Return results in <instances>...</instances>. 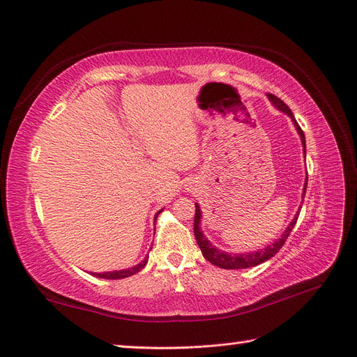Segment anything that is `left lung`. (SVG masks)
Segmentation results:
<instances>
[{
  "label": "left lung",
  "instance_id": "1",
  "mask_svg": "<svg viewBox=\"0 0 357 357\" xmlns=\"http://www.w3.org/2000/svg\"><path fill=\"white\" fill-rule=\"evenodd\" d=\"M268 100L273 102V105L275 107V109H278L280 112L286 113L290 119L291 122H294L296 131L301 137V142H302V146H304V155H305V135L304 132H302L301 126L298 125L296 119L294 116V113L290 112V109L287 107V104H284L282 100L278 98V96L273 95V93H266ZM307 181H308V177H307ZM307 181H305V186H304V197H305V190H307ZM195 222H193V234H195V238H197V243L201 248L202 252V256L207 259L208 262H211L213 265L219 266V268H223V269H244V268H250V266H256L259 264H264L265 261H268V259H271L273 256H275L278 253L280 248L283 247V244L286 243L287 236L290 235L291 229H294V226L296 225V220H298V215H299V211L295 214L294 220H291L289 223V226L286 228V231L283 232L282 238H278L277 241H274L271 245H268L265 248H262V250H257V252H250V253H228V252H223V250H219L218 247L213 245L207 238H205V235L202 234L201 231V208L199 205L195 204Z\"/></svg>",
  "mask_w": 357,
  "mask_h": 357
}]
</instances>
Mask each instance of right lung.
Wrapping results in <instances>:
<instances>
[{"label": "right lung", "mask_w": 357, "mask_h": 357, "mask_svg": "<svg viewBox=\"0 0 357 357\" xmlns=\"http://www.w3.org/2000/svg\"><path fill=\"white\" fill-rule=\"evenodd\" d=\"M162 210H159L158 213H156V215H155V222H156V219H158V214L160 213ZM147 259H149V256H146L144 257V261H142L139 262L138 265H135V266H132V268H128V269H121V271H109V273H92V275H95V277H98V278H107V280H119V278H126V277H131V275H134V274H137L138 271H142V269L146 266V264H147Z\"/></svg>", "instance_id": "1"}]
</instances>
